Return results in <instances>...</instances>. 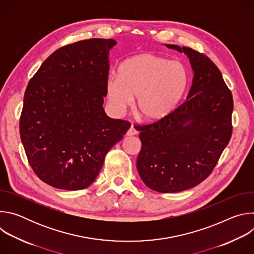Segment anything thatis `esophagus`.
<instances>
[{
	"instance_id": "1",
	"label": "esophagus",
	"mask_w": 254,
	"mask_h": 254,
	"mask_svg": "<svg viewBox=\"0 0 254 254\" xmlns=\"http://www.w3.org/2000/svg\"><path fill=\"white\" fill-rule=\"evenodd\" d=\"M137 133V130L135 129V127H133V126H131L129 128H128V130L127 131V136H131V135H134V134H136Z\"/></svg>"
}]
</instances>
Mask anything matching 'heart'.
I'll return each mask as SVG.
<instances>
[{
  "label": "heart",
  "mask_w": 254,
  "mask_h": 254,
  "mask_svg": "<svg viewBox=\"0 0 254 254\" xmlns=\"http://www.w3.org/2000/svg\"><path fill=\"white\" fill-rule=\"evenodd\" d=\"M187 83L188 74L182 63L143 53L125 60L119 76H108L107 98L114 111L123 114L136 97V113L147 121H158L174 110Z\"/></svg>",
  "instance_id": "obj_1"
}]
</instances>
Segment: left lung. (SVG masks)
<instances>
[{"label":"left lung","mask_w":254,"mask_h":254,"mask_svg":"<svg viewBox=\"0 0 254 254\" xmlns=\"http://www.w3.org/2000/svg\"><path fill=\"white\" fill-rule=\"evenodd\" d=\"M184 52L194 71L187 99L156 123L138 127L136 169L142 182L161 193L191 189L213 171L232 134L233 98L220 70L205 54Z\"/></svg>","instance_id":"1"}]
</instances>
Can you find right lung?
<instances>
[{"label": "right lung", "mask_w": 254, "mask_h": 254, "mask_svg": "<svg viewBox=\"0 0 254 254\" xmlns=\"http://www.w3.org/2000/svg\"><path fill=\"white\" fill-rule=\"evenodd\" d=\"M114 39L92 38L57 49L30 79L20 118L28 162L62 190L87 188L105 155L130 127L103 110Z\"/></svg>", "instance_id": "add662e5"}]
</instances>
